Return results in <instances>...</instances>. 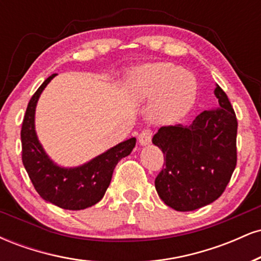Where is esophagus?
<instances>
[{
	"label": "esophagus",
	"mask_w": 261,
	"mask_h": 261,
	"mask_svg": "<svg viewBox=\"0 0 261 261\" xmlns=\"http://www.w3.org/2000/svg\"><path fill=\"white\" fill-rule=\"evenodd\" d=\"M152 140V131L151 130H143L139 135V143L141 146H147L151 143Z\"/></svg>",
	"instance_id": "obj_1"
}]
</instances>
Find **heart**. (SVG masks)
<instances>
[{
	"label": "heart",
	"instance_id": "obj_1",
	"mask_svg": "<svg viewBox=\"0 0 261 261\" xmlns=\"http://www.w3.org/2000/svg\"><path fill=\"white\" fill-rule=\"evenodd\" d=\"M128 94L136 103L149 101L148 116L155 124H169L187 115L195 103L197 81L193 73L169 62L147 64L133 71Z\"/></svg>",
	"mask_w": 261,
	"mask_h": 261
}]
</instances>
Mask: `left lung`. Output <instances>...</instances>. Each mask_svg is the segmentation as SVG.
<instances>
[{"label": "left lung", "mask_w": 261, "mask_h": 261, "mask_svg": "<svg viewBox=\"0 0 261 261\" xmlns=\"http://www.w3.org/2000/svg\"><path fill=\"white\" fill-rule=\"evenodd\" d=\"M215 95L216 109L203 110L190 125L161 127L152 139L166 161L155 190L176 211H194L217 200L236 168L238 122L218 85Z\"/></svg>", "instance_id": "1"}]
</instances>
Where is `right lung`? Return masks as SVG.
Wrapping results in <instances>:
<instances>
[{
    "mask_svg": "<svg viewBox=\"0 0 261 261\" xmlns=\"http://www.w3.org/2000/svg\"><path fill=\"white\" fill-rule=\"evenodd\" d=\"M56 73L44 81L29 100L20 131L22 161L35 190L45 201L65 210H85L103 199L118 162L133 152L136 139L131 137L79 167L56 164L38 139L35 108L45 87Z\"/></svg>",
    "mask_w": 261,
    "mask_h": 261,
    "instance_id": "1",
    "label": "right lung"
}]
</instances>
